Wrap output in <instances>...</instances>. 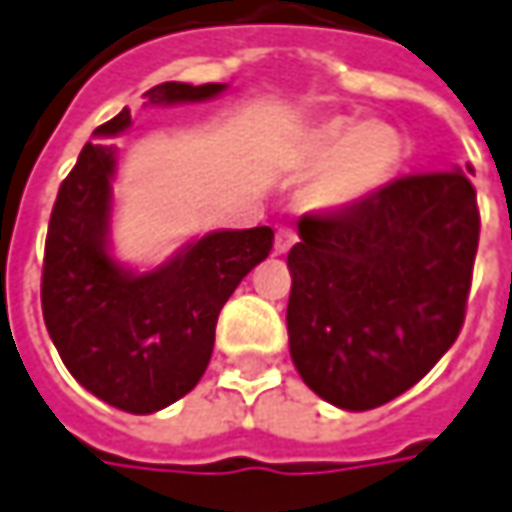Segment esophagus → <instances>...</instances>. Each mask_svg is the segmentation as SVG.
I'll use <instances>...</instances> for the list:
<instances>
[{"instance_id":"obj_1","label":"esophagus","mask_w":512,"mask_h":512,"mask_svg":"<svg viewBox=\"0 0 512 512\" xmlns=\"http://www.w3.org/2000/svg\"><path fill=\"white\" fill-rule=\"evenodd\" d=\"M295 243H298V232L289 229V226H280L275 232V255H286Z\"/></svg>"}]
</instances>
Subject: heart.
<instances>
[{
  "label": "heart",
  "instance_id": "1",
  "mask_svg": "<svg viewBox=\"0 0 512 512\" xmlns=\"http://www.w3.org/2000/svg\"><path fill=\"white\" fill-rule=\"evenodd\" d=\"M401 134L378 120H332L309 134L303 160L315 168L306 203L318 212H344L381 191L401 166Z\"/></svg>",
  "mask_w": 512,
  "mask_h": 512
}]
</instances>
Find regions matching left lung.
Masks as SVG:
<instances>
[{
	"mask_svg": "<svg viewBox=\"0 0 512 512\" xmlns=\"http://www.w3.org/2000/svg\"><path fill=\"white\" fill-rule=\"evenodd\" d=\"M478 229L461 171L410 174L344 212L303 214L286 257L303 384L355 412L418 384L464 326Z\"/></svg>",
	"mask_w": 512,
	"mask_h": 512,
	"instance_id": "1",
	"label": "left lung"
}]
</instances>
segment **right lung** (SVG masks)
Instances as JSON below:
<instances>
[{
  "label": "right lung",
  "mask_w": 512,
  "mask_h": 512,
  "mask_svg": "<svg viewBox=\"0 0 512 512\" xmlns=\"http://www.w3.org/2000/svg\"><path fill=\"white\" fill-rule=\"evenodd\" d=\"M223 82H163L145 105L212 100ZM131 125L123 108L94 137ZM117 148L85 143L56 194L42 263V315L68 372L117 410L148 415L197 387L214 326L237 283L272 252L269 226L212 232L154 272H128L108 255Z\"/></svg>",
  "instance_id": "right-lung-1"
}]
</instances>
